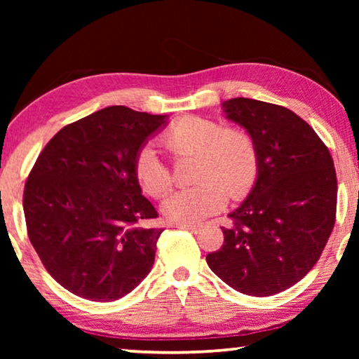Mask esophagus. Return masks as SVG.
Masks as SVG:
<instances>
[{
  "instance_id": "34e87169",
  "label": "esophagus",
  "mask_w": 359,
  "mask_h": 359,
  "mask_svg": "<svg viewBox=\"0 0 359 359\" xmlns=\"http://www.w3.org/2000/svg\"><path fill=\"white\" fill-rule=\"evenodd\" d=\"M177 228L190 231V233H193V234H198L199 231H201V226H198V224H177Z\"/></svg>"
}]
</instances>
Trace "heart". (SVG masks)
I'll return each mask as SVG.
<instances>
[{"mask_svg": "<svg viewBox=\"0 0 359 359\" xmlns=\"http://www.w3.org/2000/svg\"><path fill=\"white\" fill-rule=\"evenodd\" d=\"M161 144L175 160L194 158L191 180L198 184L163 201V217L169 223H201L224 208L226 194L244 198L257 179V145L245 130L223 128L215 120L187 115L169 125ZM133 171L142 190L154 198L166 194L172 185L171 171L150 147L137 151Z\"/></svg>", "mask_w": 359, "mask_h": 359, "instance_id": "1", "label": "heart"}]
</instances>
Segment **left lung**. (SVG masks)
<instances>
[{"label":"left lung","instance_id":"obj_1","mask_svg":"<svg viewBox=\"0 0 359 359\" xmlns=\"http://www.w3.org/2000/svg\"><path fill=\"white\" fill-rule=\"evenodd\" d=\"M222 109L252 136L258 172L228 215L233 224L222 228V248L205 261L239 293L272 296L299 282L323 252L336 222V169L317 133L290 109L250 98Z\"/></svg>","mask_w":359,"mask_h":359}]
</instances>
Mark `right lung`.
<instances>
[{"mask_svg":"<svg viewBox=\"0 0 359 359\" xmlns=\"http://www.w3.org/2000/svg\"><path fill=\"white\" fill-rule=\"evenodd\" d=\"M168 115L111 106L66 125L41 151L23 191L28 238L55 280L111 302L151 269L163 228L133 161Z\"/></svg>","mask_w":359,"mask_h":359,"instance_id":"obj_1","label":"right lung"}]
</instances>
